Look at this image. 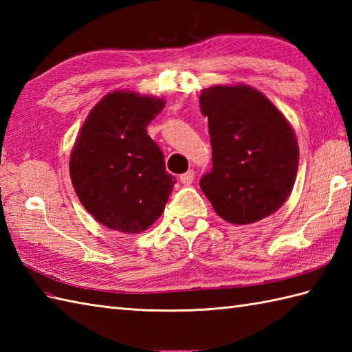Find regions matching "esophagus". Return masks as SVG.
<instances>
[{"label":"esophagus","instance_id":"esophagus-1","mask_svg":"<svg viewBox=\"0 0 352 352\" xmlns=\"http://www.w3.org/2000/svg\"><path fill=\"white\" fill-rule=\"evenodd\" d=\"M193 178H195V172H193L192 169L184 172L183 175H180V182L184 184V186H190L193 183Z\"/></svg>","mask_w":352,"mask_h":352}]
</instances>
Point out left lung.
<instances>
[{
	"label": "left lung",
	"mask_w": 352,
	"mask_h": 352,
	"mask_svg": "<svg viewBox=\"0 0 352 352\" xmlns=\"http://www.w3.org/2000/svg\"><path fill=\"white\" fill-rule=\"evenodd\" d=\"M208 118L213 168L199 188L214 212L233 226L275 213L296 180L300 148L295 130L274 104L246 85L201 91Z\"/></svg>",
	"instance_id": "1"
}]
</instances>
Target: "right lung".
<instances>
[{
  "instance_id": "right-lung-1",
  "label": "right lung",
  "mask_w": 352,
  "mask_h": 352,
  "mask_svg": "<svg viewBox=\"0 0 352 352\" xmlns=\"http://www.w3.org/2000/svg\"><path fill=\"white\" fill-rule=\"evenodd\" d=\"M164 104L159 96L110 92L80 129L69 159L71 182L80 203L104 227L138 234L164 210L175 178L146 133Z\"/></svg>"
}]
</instances>
